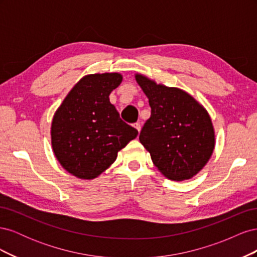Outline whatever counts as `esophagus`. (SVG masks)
<instances>
[{"label": "esophagus", "mask_w": 257, "mask_h": 257, "mask_svg": "<svg viewBox=\"0 0 257 257\" xmlns=\"http://www.w3.org/2000/svg\"><path fill=\"white\" fill-rule=\"evenodd\" d=\"M133 126H134L138 132H141V128H142V126H141V123L136 122V123H134V124H133Z\"/></svg>", "instance_id": "obj_1"}]
</instances>
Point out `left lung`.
I'll return each mask as SVG.
<instances>
[{"label": "left lung", "instance_id": "obj_1", "mask_svg": "<svg viewBox=\"0 0 257 257\" xmlns=\"http://www.w3.org/2000/svg\"><path fill=\"white\" fill-rule=\"evenodd\" d=\"M136 80L151 107L139 141L163 175L170 180H188L203 169L213 152L211 119L186 92L157 84L143 75L137 74Z\"/></svg>", "mask_w": 257, "mask_h": 257}]
</instances>
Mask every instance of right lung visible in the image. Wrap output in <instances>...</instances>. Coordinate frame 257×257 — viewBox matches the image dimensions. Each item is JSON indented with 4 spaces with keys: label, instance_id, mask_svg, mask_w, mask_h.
Here are the masks:
<instances>
[{
    "label": "right lung",
    "instance_id": "right-lung-1",
    "mask_svg": "<svg viewBox=\"0 0 257 257\" xmlns=\"http://www.w3.org/2000/svg\"><path fill=\"white\" fill-rule=\"evenodd\" d=\"M122 81L118 73L83 77L54 113L51 144L60 164L81 179H94L115 161L138 131L121 118L109 94Z\"/></svg>",
    "mask_w": 257,
    "mask_h": 257
}]
</instances>
